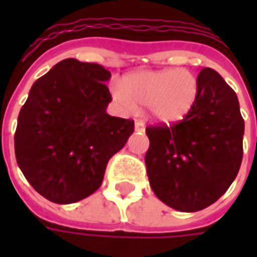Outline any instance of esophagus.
Masks as SVG:
<instances>
[{
  "mask_svg": "<svg viewBox=\"0 0 257 257\" xmlns=\"http://www.w3.org/2000/svg\"><path fill=\"white\" fill-rule=\"evenodd\" d=\"M135 129H136L138 132H145V123L142 122V121H136V122H135Z\"/></svg>",
  "mask_w": 257,
  "mask_h": 257,
  "instance_id": "34e87169",
  "label": "esophagus"
}]
</instances>
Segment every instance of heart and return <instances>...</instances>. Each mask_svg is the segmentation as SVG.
<instances>
[{
	"label": "heart",
	"mask_w": 257,
	"mask_h": 257,
	"mask_svg": "<svg viewBox=\"0 0 257 257\" xmlns=\"http://www.w3.org/2000/svg\"><path fill=\"white\" fill-rule=\"evenodd\" d=\"M198 92L195 74L187 68H171L129 74L121 89L115 90V97L128 110L147 106L156 121L175 123L191 111Z\"/></svg>",
	"instance_id": "b5f03b06"
}]
</instances>
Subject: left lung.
I'll use <instances>...</instances> for the list:
<instances>
[{
  "label": "left lung",
  "instance_id": "1",
  "mask_svg": "<svg viewBox=\"0 0 257 257\" xmlns=\"http://www.w3.org/2000/svg\"><path fill=\"white\" fill-rule=\"evenodd\" d=\"M197 79L198 97L182 121L146 128L151 189L180 212H197L217 201L242 162L245 123L235 92L212 68H202Z\"/></svg>",
  "mask_w": 257,
  "mask_h": 257
}]
</instances>
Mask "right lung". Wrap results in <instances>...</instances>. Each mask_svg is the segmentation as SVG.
Instances as JSON below:
<instances>
[{
	"label": "right lung",
	"mask_w": 257,
	"mask_h": 257,
	"mask_svg": "<svg viewBox=\"0 0 257 257\" xmlns=\"http://www.w3.org/2000/svg\"><path fill=\"white\" fill-rule=\"evenodd\" d=\"M108 70L64 59L31 86L15 132L16 161L37 193L73 204L100 187L108 160L135 131L106 112Z\"/></svg>",
	"instance_id": "1"
}]
</instances>
